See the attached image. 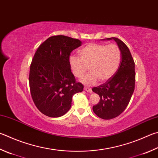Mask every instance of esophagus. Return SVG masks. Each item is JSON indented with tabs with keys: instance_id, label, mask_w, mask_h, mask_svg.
Returning a JSON list of instances; mask_svg holds the SVG:
<instances>
[{
	"instance_id": "esophagus-1",
	"label": "esophagus",
	"mask_w": 158,
	"mask_h": 158,
	"mask_svg": "<svg viewBox=\"0 0 158 158\" xmlns=\"http://www.w3.org/2000/svg\"><path fill=\"white\" fill-rule=\"evenodd\" d=\"M84 90H85V91L88 92V93H91V92H92L91 88H88V87H85V88H84Z\"/></svg>"
}]
</instances>
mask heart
<instances>
[{"instance_id": "obj_1", "label": "heart", "mask_w": 158, "mask_h": 158, "mask_svg": "<svg viewBox=\"0 0 158 158\" xmlns=\"http://www.w3.org/2000/svg\"><path fill=\"white\" fill-rule=\"evenodd\" d=\"M80 58L71 56L69 64L72 72L77 78H81L88 69L90 73L81 79L85 85H93L99 79L107 81L116 73L121 61L122 53L118 45L90 43L81 50Z\"/></svg>"}]
</instances>
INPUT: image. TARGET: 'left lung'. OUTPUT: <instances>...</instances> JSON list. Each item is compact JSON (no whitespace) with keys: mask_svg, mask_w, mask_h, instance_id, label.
Instances as JSON below:
<instances>
[{"mask_svg":"<svg viewBox=\"0 0 158 158\" xmlns=\"http://www.w3.org/2000/svg\"><path fill=\"white\" fill-rule=\"evenodd\" d=\"M122 53V61L114 75L104 84L92 90L99 94L100 101L93 110L100 118L111 119L119 116L127 107L135 89V62L128 48L121 40L112 37Z\"/></svg>","mask_w":158,"mask_h":158,"instance_id":"8db88e82","label":"left lung"}]
</instances>
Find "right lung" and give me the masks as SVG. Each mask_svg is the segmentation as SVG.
<instances>
[{
	"mask_svg": "<svg viewBox=\"0 0 158 158\" xmlns=\"http://www.w3.org/2000/svg\"><path fill=\"white\" fill-rule=\"evenodd\" d=\"M81 45L79 39L52 36L42 43L34 54L29 83L34 104L45 115L59 117L70 110L72 97L84 90L77 82L69 64L70 53Z\"/></svg>",
	"mask_w": 158,
	"mask_h": 158,
	"instance_id": "right-lung-1",
	"label": "right lung"
}]
</instances>
